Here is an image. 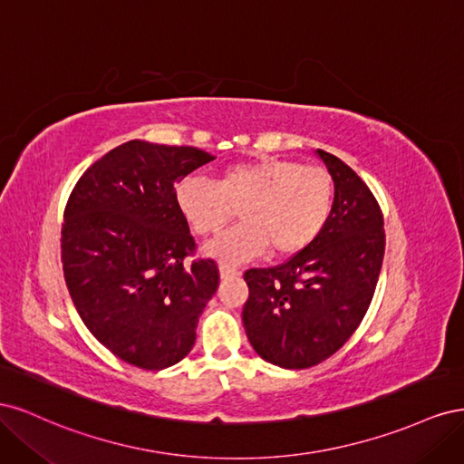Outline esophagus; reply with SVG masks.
<instances>
[{
    "instance_id": "34e87169",
    "label": "esophagus",
    "mask_w": 464,
    "mask_h": 464,
    "mask_svg": "<svg viewBox=\"0 0 464 464\" xmlns=\"http://www.w3.org/2000/svg\"><path fill=\"white\" fill-rule=\"evenodd\" d=\"M237 275H240V271H237L236 266L227 265V263L220 265V278H232V276H237Z\"/></svg>"
}]
</instances>
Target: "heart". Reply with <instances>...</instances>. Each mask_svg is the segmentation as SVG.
Returning <instances> with one entry per match:
<instances>
[{"label":"heart","instance_id":"heart-1","mask_svg":"<svg viewBox=\"0 0 464 464\" xmlns=\"http://www.w3.org/2000/svg\"><path fill=\"white\" fill-rule=\"evenodd\" d=\"M181 215L201 236H218L240 210L244 224L222 236L208 254L227 263L261 256H294L327 227L334 181L325 168L286 159H259L228 166L215 184L188 178L176 188Z\"/></svg>","mask_w":464,"mask_h":464}]
</instances>
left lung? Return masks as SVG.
<instances>
[{"instance_id":"1","label":"left lung","mask_w":464,"mask_h":464,"mask_svg":"<svg viewBox=\"0 0 464 464\" xmlns=\"http://www.w3.org/2000/svg\"><path fill=\"white\" fill-rule=\"evenodd\" d=\"M334 181L327 227L288 261L247 269L244 327L256 353L286 370L333 356L366 315L385 254L383 213L363 179L317 149Z\"/></svg>"}]
</instances>
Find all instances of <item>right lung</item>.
I'll return each mask as SVG.
<instances>
[{"instance_id": "1", "label": "right lung", "mask_w": 464, "mask_h": 464, "mask_svg": "<svg viewBox=\"0 0 464 464\" xmlns=\"http://www.w3.org/2000/svg\"><path fill=\"white\" fill-rule=\"evenodd\" d=\"M215 160L195 147L128 141L79 178L62 224L63 276L94 339L141 370L189 354L218 288L215 259H193L195 240L176 184Z\"/></svg>"}]
</instances>
